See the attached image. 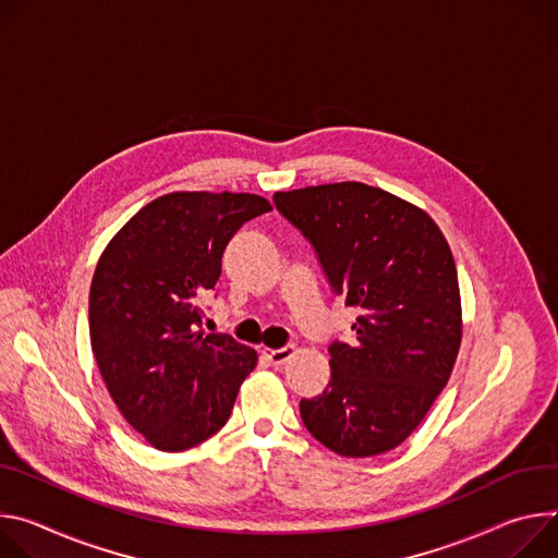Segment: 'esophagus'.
<instances>
[{"mask_svg": "<svg viewBox=\"0 0 558 558\" xmlns=\"http://www.w3.org/2000/svg\"><path fill=\"white\" fill-rule=\"evenodd\" d=\"M262 354H264L272 365H283L286 361H290V359L294 356V345H286V348H279V350L264 348Z\"/></svg>", "mask_w": 558, "mask_h": 558, "instance_id": "1", "label": "esophagus"}]
</instances>
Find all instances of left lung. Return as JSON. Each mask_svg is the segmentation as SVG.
<instances>
[{"instance_id":"left-lung-1","label":"left lung","mask_w":558,"mask_h":558,"mask_svg":"<svg viewBox=\"0 0 558 558\" xmlns=\"http://www.w3.org/2000/svg\"><path fill=\"white\" fill-rule=\"evenodd\" d=\"M313 243L335 294L359 307L352 341H332L330 384L301 399L303 425L341 457L403 444L446 388L461 345L450 245L421 208L359 181L275 193Z\"/></svg>"}]
</instances>
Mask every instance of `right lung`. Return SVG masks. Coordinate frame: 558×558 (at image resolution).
Segmentation results:
<instances>
[{
  "mask_svg": "<svg viewBox=\"0 0 558 558\" xmlns=\"http://www.w3.org/2000/svg\"><path fill=\"white\" fill-rule=\"evenodd\" d=\"M247 193H170L144 206L106 245L90 283V345L104 384L144 439L163 452L219 432L257 352L202 330L228 241L270 213Z\"/></svg>",
  "mask_w": 558,
  "mask_h": 558,
  "instance_id": "1",
  "label": "right lung"
}]
</instances>
